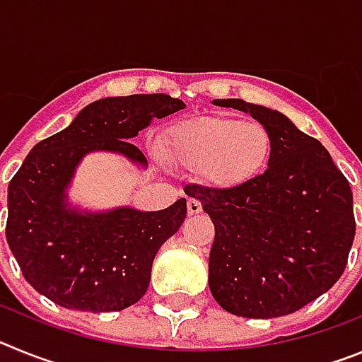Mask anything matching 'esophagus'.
<instances>
[{
  "instance_id": "34e87169",
  "label": "esophagus",
  "mask_w": 362,
  "mask_h": 362,
  "mask_svg": "<svg viewBox=\"0 0 362 362\" xmlns=\"http://www.w3.org/2000/svg\"><path fill=\"white\" fill-rule=\"evenodd\" d=\"M187 210H188V214H190V216H194V214H199L201 210H203V204H201V201L190 197V199L187 201Z\"/></svg>"
}]
</instances>
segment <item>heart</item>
Here are the masks:
<instances>
[{
    "mask_svg": "<svg viewBox=\"0 0 362 362\" xmlns=\"http://www.w3.org/2000/svg\"><path fill=\"white\" fill-rule=\"evenodd\" d=\"M270 134L259 121L199 117L172 132L170 152L214 187H233L254 177L270 153Z\"/></svg>",
    "mask_w": 362,
    "mask_h": 362,
    "instance_id": "1",
    "label": "heart"
}]
</instances>
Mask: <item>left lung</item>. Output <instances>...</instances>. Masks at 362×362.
<instances>
[{"label": "left lung", "mask_w": 362, "mask_h": 362, "mask_svg": "<svg viewBox=\"0 0 362 362\" xmlns=\"http://www.w3.org/2000/svg\"><path fill=\"white\" fill-rule=\"evenodd\" d=\"M214 105L248 112L272 145L267 170L238 187H185L216 226L210 292L239 317L288 315L343 276L356 235L350 183L328 150L281 112L243 99Z\"/></svg>", "instance_id": "left-lung-1"}]
</instances>
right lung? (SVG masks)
Segmentation results:
<instances>
[{
    "label": "right lung",
    "instance_id": "obj_1",
    "mask_svg": "<svg viewBox=\"0 0 362 362\" xmlns=\"http://www.w3.org/2000/svg\"><path fill=\"white\" fill-rule=\"evenodd\" d=\"M168 94L105 98L30 150L8 183L6 243L25 279L56 305L117 312L145 296L153 257L187 217V199L158 212L72 209L66 188L86 153L116 152L146 166L129 141L152 119L183 110Z\"/></svg>",
    "mask_w": 362,
    "mask_h": 362
}]
</instances>
